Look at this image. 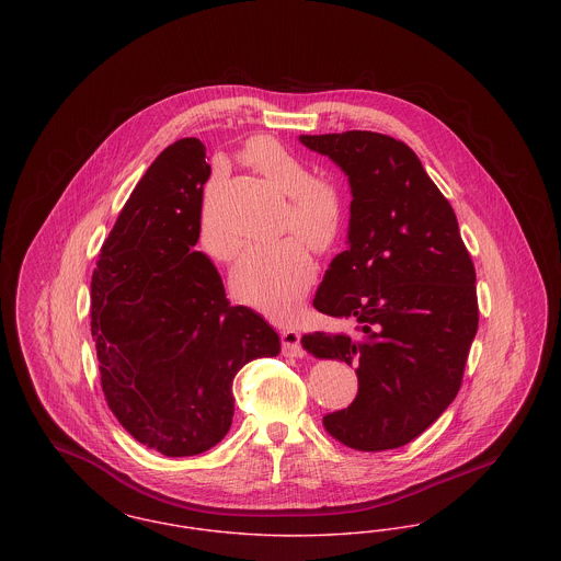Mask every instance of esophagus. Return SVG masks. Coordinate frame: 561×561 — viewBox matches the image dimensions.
<instances>
[{
	"label": "esophagus",
	"instance_id": "34e87169",
	"mask_svg": "<svg viewBox=\"0 0 561 561\" xmlns=\"http://www.w3.org/2000/svg\"><path fill=\"white\" fill-rule=\"evenodd\" d=\"M282 339V353L288 357H302V345H300V332L294 328H286L279 332Z\"/></svg>",
	"mask_w": 561,
	"mask_h": 561
}]
</instances>
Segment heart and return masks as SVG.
I'll return each mask as SVG.
<instances>
[{
    "mask_svg": "<svg viewBox=\"0 0 561 561\" xmlns=\"http://www.w3.org/2000/svg\"><path fill=\"white\" fill-rule=\"evenodd\" d=\"M254 172H259L279 193H286L282 231H294L271 243L252 245L233 268L231 288L236 296L268 316H288L316 279L313 250H330L343 229V197L325 179H309L307 163L288 147L268 136L250 138L241 151ZM216 183L206 188L202 210V245L216 261H233L240 241L225 240L214 231L208 204ZM308 242L305 244L304 241Z\"/></svg>",
    "mask_w": 561,
    "mask_h": 561,
    "instance_id": "b5f03b06",
    "label": "heart"
}]
</instances>
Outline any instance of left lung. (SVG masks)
<instances>
[{"label": "left lung", "mask_w": 561, "mask_h": 561, "mask_svg": "<svg viewBox=\"0 0 561 561\" xmlns=\"http://www.w3.org/2000/svg\"><path fill=\"white\" fill-rule=\"evenodd\" d=\"M348 176V250L323 275L313 307L353 332L302 336L320 359L355 366L353 403L323 416L353 450L419 437L453 403L478 332L476 267L450 202L416 153L387 134H300Z\"/></svg>", "instance_id": "left-lung-1"}]
</instances>
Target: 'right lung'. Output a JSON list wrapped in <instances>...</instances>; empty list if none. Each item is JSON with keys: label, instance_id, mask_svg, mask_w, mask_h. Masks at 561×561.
I'll return each mask as SVG.
<instances>
[{"label": "right lung", "instance_id": "right-lung-1", "mask_svg": "<svg viewBox=\"0 0 561 561\" xmlns=\"http://www.w3.org/2000/svg\"><path fill=\"white\" fill-rule=\"evenodd\" d=\"M206 147L181 138L134 187L92 273L90 328L119 425L163 456H195L231 427L233 378L279 353L277 332L233 307L202 229Z\"/></svg>", "mask_w": 561, "mask_h": 561}]
</instances>
